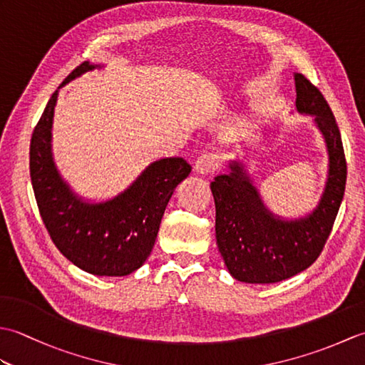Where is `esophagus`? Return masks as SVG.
Masks as SVG:
<instances>
[{
    "mask_svg": "<svg viewBox=\"0 0 365 365\" xmlns=\"http://www.w3.org/2000/svg\"><path fill=\"white\" fill-rule=\"evenodd\" d=\"M218 166H220V161L215 153H202L199 155L195 163V170L197 174L207 175V174L215 173V170L218 169Z\"/></svg>",
    "mask_w": 365,
    "mask_h": 365,
    "instance_id": "obj_1",
    "label": "esophagus"
}]
</instances>
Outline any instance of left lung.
I'll return each mask as SVG.
<instances>
[{"label": "left lung", "mask_w": 365, "mask_h": 365, "mask_svg": "<svg viewBox=\"0 0 365 365\" xmlns=\"http://www.w3.org/2000/svg\"><path fill=\"white\" fill-rule=\"evenodd\" d=\"M297 110L315 115L329 155L328 180L319 205L304 218L282 220L263 205L240 161L216 175L210 188L216 207V243L229 273L247 284H273L309 268L319 259L334 226L346 183L342 138L320 89L294 73Z\"/></svg>", "instance_id": "left-lung-1"}]
</instances>
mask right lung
Listing matches in <instances>:
<instances>
[{
  "label": "right lung",
  "instance_id": "1",
  "mask_svg": "<svg viewBox=\"0 0 365 365\" xmlns=\"http://www.w3.org/2000/svg\"><path fill=\"white\" fill-rule=\"evenodd\" d=\"M94 64L83 63L61 86ZM53 92L31 136L29 173L38 212L54 246L73 265L97 276H127L143 267L175 187L191 173L183 158L153 161L130 187L106 202L81 200L59 175L51 155Z\"/></svg>",
  "mask_w": 365,
  "mask_h": 365
}]
</instances>
